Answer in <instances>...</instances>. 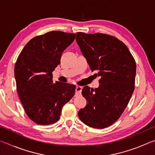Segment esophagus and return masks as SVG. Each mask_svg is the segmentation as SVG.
Returning <instances> with one entry per match:
<instances>
[{"mask_svg":"<svg viewBox=\"0 0 155 155\" xmlns=\"http://www.w3.org/2000/svg\"><path fill=\"white\" fill-rule=\"evenodd\" d=\"M81 91H82V87H81V86H77V87H76V95H79V94H81Z\"/></svg>","mask_w":155,"mask_h":155,"instance_id":"esophagus-1","label":"esophagus"}]
</instances>
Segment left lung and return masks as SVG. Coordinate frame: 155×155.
Returning <instances> with one entry per match:
<instances>
[{"label":"left lung","instance_id":"1","mask_svg":"<svg viewBox=\"0 0 155 155\" xmlns=\"http://www.w3.org/2000/svg\"><path fill=\"white\" fill-rule=\"evenodd\" d=\"M77 42L91 71H98L100 86H85L87 105L78 113L84 124L104 128L117 121L135 90L136 63L127 46L114 36L96 33H77Z\"/></svg>","mask_w":155,"mask_h":155}]
</instances>
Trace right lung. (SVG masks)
<instances>
[{
    "mask_svg": "<svg viewBox=\"0 0 155 155\" xmlns=\"http://www.w3.org/2000/svg\"><path fill=\"white\" fill-rule=\"evenodd\" d=\"M75 38L74 33L59 31L36 36L26 44L15 62L18 96L28 117L39 125L58 121L62 107L74 95L76 86L53 83L52 72Z\"/></svg>",
    "mask_w": 155,
    "mask_h": 155,
    "instance_id": "obj_1",
    "label": "right lung"
}]
</instances>
